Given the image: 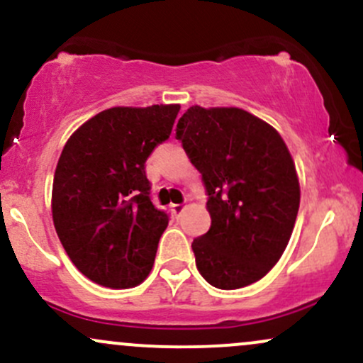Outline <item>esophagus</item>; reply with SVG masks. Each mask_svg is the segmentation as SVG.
<instances>
[{"instance_id":"34e87169","label":"esophagus","mask_w":363,"mask_h":363,"mask_svg":"<svg viewBox=\"0 0 363 363\" xmlns=\"http://www.w3.org/2000/svg\"><path fill=\"white\" fill-rule=\"evenodd\" d=\"M183 209H185V206H183V204H173V206H171V211H173L174 214H182Z\"/></svg>"}]
</instances>
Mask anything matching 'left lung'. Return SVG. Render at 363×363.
<instances>
[{
  "label": "left lung",
  "instance_id": "obj_1",
  "mask_svg": "<svg viewBox=\"0 0 363 363\" xmlns=\"http://www.w3.org/2000/svg\"><path fill=\"white\" fill-rule=\"evenodd\" d=\"M177 138L202 174L211 228L194 239L201 275L218 289L263 279L291 239L299 182L274 128L237 107H190Z\"/></svg>",
  "mask_w": 363,
  "mask_h": 363
}]
</instances>
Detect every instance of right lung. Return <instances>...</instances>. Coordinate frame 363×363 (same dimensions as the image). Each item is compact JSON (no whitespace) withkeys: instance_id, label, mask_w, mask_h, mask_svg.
<instances>
[{"instance_id":"add662e5","label":"right lung","mask_w":363,"mask_h":363,"mask_svg":"<svg viewBox=\"0 0 363 363\" xmlns=\"http://www.w3.org/2000/svg\"><path fill=\"white\" fill-rule=\"evenodd\" d=\"M178 112L180 105L107 108L62 150L53 225L77 270L100 286L135 287L154 267L169 216L152 204L145 162L169 138Z\"/></svg>"}]
</instances>
